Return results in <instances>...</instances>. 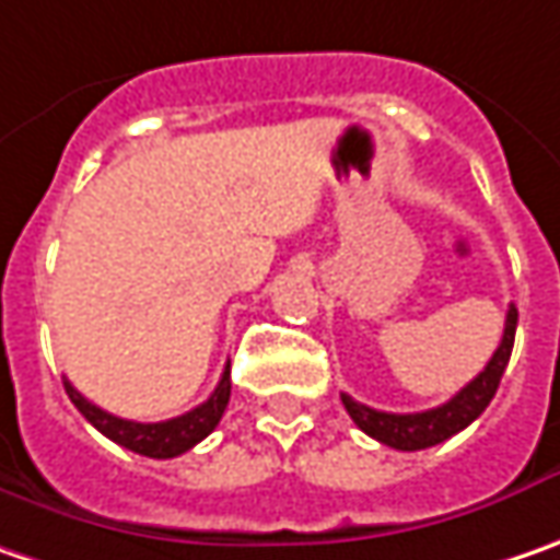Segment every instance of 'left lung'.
<instances>
[{
  "mask_svg": "<svg viewBox=\"0 0 560 560\" xmlns=\"http://www.w3.org/2000/svg\"><path fill=\"white\" fill-rule=\"evenodd\" d=\"M514 331H517V306L511 304L508 319H504V335H501L499 351L492 353V360L486 363V370L467 382L451 401L439 404L432 410H420V413H385L376 407L353 401L351 395H341L345 410L351 413V420L366 435H373L376 442L398 451H423L445 442L451 435H457L460 429L474 423L476 417L489 407V401L499 392V382L504 376V366L511 360V348H514Z\"/></svg>",
  "mask_w": 560,
  "mask_h": 560,
  "instance_id": "1",
  "label": "left lung"
}]
</instances>
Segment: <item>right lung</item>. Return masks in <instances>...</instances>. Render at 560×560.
Returning a JSON list of instances; mask_svg holds the SVG:
<instances>
[{"instance_id": "obj_1", "label": "right lung", "mask_w": 560, "mask_h": 560, "mask_svg": "<svg viewBox=\"0 0 560 560\" xmlns=\"http://www.w3.org/2000/svg\"><path fill=\"white\" fill-rule=\"evenodd\" d=\"M65 392H68L71 404L84 413L86 423L96 425V429H100L106 439H112L115 445L135 451V454H143V457H159V460H165V457H178L184 451H190L197 442H203L209 432L219 425L225 407H229V398H232V370L225 366V373L219 378L215 392H212L200 407L187 410L182 417L162 420V423H135V420L112 417L103 407L86 401L84 395H81L68 378H65Z\"/></svg>"}]
</instances>
